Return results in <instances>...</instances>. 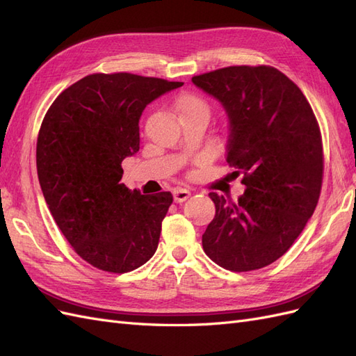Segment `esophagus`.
<instances>
[{"label": "esophagus", "mask_w": 356, "mask_h": 356, "mask_svg": "<svg viewBox=\"0 0 356 356\" xmlns=\"http://www.w3.org/2000/svg\"><path fill=\"white\" fill-rule=\"evenodd\" d=\"M191 196V193L186 188H175L174 190V199L175 202H186Z\"/></svg>", "instance_id": "1"}]
</instances>
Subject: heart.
Returning a JSON list of instances; mask_svg holds the SVG:
<instances>
[{"label": "heart", "instance_id": "obj_1", "mask_svg": "<svg viewBox=\"0 0 356 356\" xmlns=\"http://www.w3.org/2000/svg\"><path fill=\"white\" fill-rule=\"evenodd\" d=\"M177 110L179 113V117L190 114H209L208 104L195 95H186L179 98L177 102Z\"/></svg>", "mask_w": 356, "mask_h": 356}]
</instances>
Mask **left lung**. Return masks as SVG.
Segmentation results:
<instances>
[{"label": "left lung", "instance_id": "obj_1", "mask_svg": "<svg viewBox=\"0 0 356 356\" xmlns=\"http://www.w3.org/2000/svg\"><path fill=\"white\" fill-rule=\"evenodd\" d=\"M229 118L227 163L242 174L236 202L209 193L215 217L203 251L233 272L282 257L310 220L322 186V141L306 96L272 67H227L191 79Z\"/></svg>", "mask_w": 356, "mask_h": 356}]
</instances>
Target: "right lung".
<instances>
[{"label":"right lung","mask_w":356,"mask_h":356,"mask_svg":"<svg viewBox=\"0 0 356 356\" xmlns=\"http://www.w3.org/2000/svg\"><path fill=\"white\" fill-rule=\"evenodd\" d=\"M181 86L127 72L92 74L63 90L41 123L42 196L74 251L93 267L126 273L157 250L174 197L129 190L122 161L138 153L145 106Z\"/></svg>","instance_id":"obj_1"}]
</instances>
